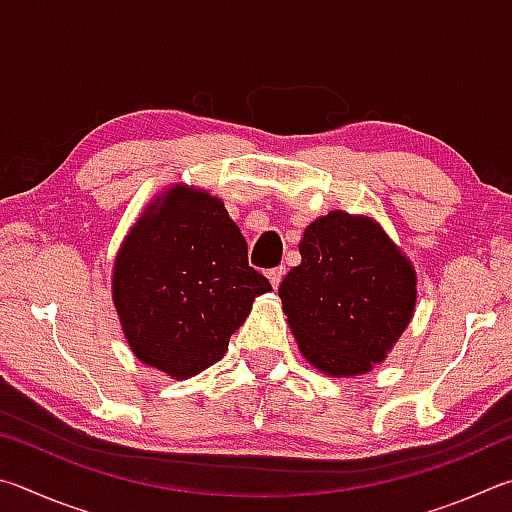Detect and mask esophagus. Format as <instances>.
<instances>
[{
    "instance_id": "obj_1",
    "label": "esophagus",
    "mask_w": 512,
    "mask_h": 512,
    "mask_svg": "<svg viewBox=\"0 0 512 512\" xmlns=\"http://www.w3.org/2000/svg\"><path fill=\"white\" fill-rule=\"evenodd\" d=\"M266 277H268V282L273 284V289H277V287H280L282 277H284V268L275 266V268H271V271H266Z\"/></svg>"
}]
</instances>
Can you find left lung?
<instances>
[{"mask_svg":"<svg viewBox=\"0 0 512 512\" xmlns=\"http://www.w3.org/2000/svg\"><path fill=\"white\" fill-rule=\"evenodd\" d=\"M298 250L277 296L300 354L327 377L366 375L415 314L413 262L372 216L343 210L311 221Z\"/></svg>","mask_w":512,"mask_h":512,"instance_id":"8db88e82","label":"left lung"}]
</instances>
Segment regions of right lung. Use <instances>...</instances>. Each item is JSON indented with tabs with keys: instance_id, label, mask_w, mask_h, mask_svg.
<instances>
[{
	"instance_id": "obj_1",
	"label": "right lung",
	"mask_w": 512,
	"mask_h": 512,
	"mask_svg": "<svg viewBox=\"0 0 512 512\" xmlns=\"http://www.w3.org/2000/svg\"><path fill=\"white\" fill-rule=\"evenodd\" d=\"M219 196L178 183L144 207L112 264V305L137 359L189 379L228 352L253 302L273 291Z\"/></svg>"
}]
</instances>
